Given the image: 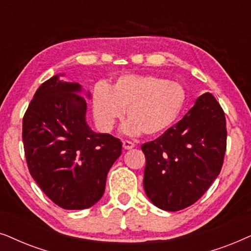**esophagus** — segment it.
Here are the masks:
<instances>
[{"instance_id": "1", "label": "esophagus", "mask_w": 251, "mask_h": 251, "mask_svg": "<svg viewBox=\"0 0 251 251\" xmlns=\"http://www.w3.org/2000/svg\"><path fill=\"white\" fill-rule=\"evenodd\" d=\"M134 142L132 141H128V140H125V141H123V148L125 150H128V149H132L134 148Z\"/></svg>"}]
</instances>
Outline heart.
<instances>
[{
    "instance_id": "obj_1",
    "label": "heart",
    "mask_w": 251,
    "mask_h": 251,
    "mask_svg": "<svg viewBox=\"0 0 251 251\" xmlns=\"http://www.w3.org/2000/svg\"><path fill=\"white\" fill-rule=\"evenodd\" d=\"M185 101L181 85L151 75H125L111 88L100 83L93 95L99 125L110 131L126 109L129 119L124 131L132 135L142 132L151 136L165 132L182 111Z\"/></svg>"
}]
</instances>
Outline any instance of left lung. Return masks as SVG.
I'll use <instances>...</instances> for the list:
<instances>
[{
  "instance_id": "1",
  "label": "left lung",
  "mask_w": 251,
  "mask_h": 251,
  "mask_svg": "<svg viewBox=\"0 0 251 251\" xmlns=\"http://www.w3.org/2000/svg\"><path fill=\"white\" fill-rule=\"evenodd\" d=\"M225 112L205 93L178 123L143 143V187L150 201L166 211L193 205L223 168L226 151Z\"/></svg>"
}]
</instances>
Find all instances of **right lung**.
<instances>
[{"instance_id": "add662e5", "label": "right lung", "mask_w": 251, "mask_h": 251, "mask_svg": "<svg viewBox=\"0 0 251 251\" xmlns=\"http://www.w3.org/2000/svg\"><path fill=\"white\" fill-rule=\"evenodd\" d=\"M79 83L52 76L39 87L23 118L28 171L42 192L65 210L91 208L102 198L122 142L86 124Z\"/></svg>"}]
</instances>
